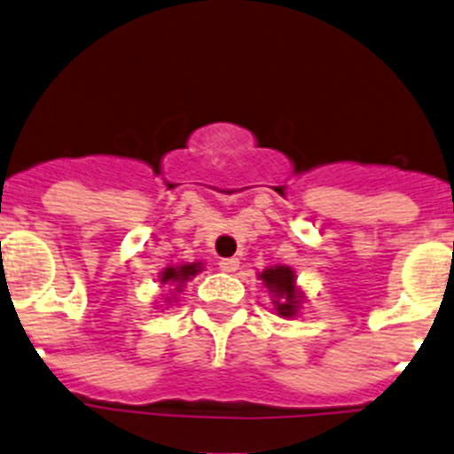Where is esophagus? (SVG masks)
<instances>
[{
  "mask_svg": "<svg viewBox=\"0 0 454 454\" xmlns=\"http://www.w3.org/2000/svg\"><path fill=\"white\" fill-rule=\"evenodd\" d=\"M219 270L226 271V274H235V271L239 270V259H235V256H231V259H222L219 261Z\"/></svg>",
  "mask_w": 454,
  "mask_h": 454,
  "instance_id": "obj_1",
  "label": "esophagus"
}]
</instances>
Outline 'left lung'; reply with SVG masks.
<instances>
[{
	"mask_svg": "<svg viewBox=\"0 0 454 454\" xmlns=\"http://www.w3.org/2000/svg\"><path fill=\"white\" fill-rule=\"evenodd\" d=\"M256 278L261 280V285L267 289V294L271 295V304H274L271 311L283 319L300 317V313H302V302L307 300V295L300 289L295 270H291L289 265L276 263L265 267L263 271H259Z\"/></svg>",
	"mask_w": 454,
	"mask_h": 454,
	"instance_id": "obj_1",
	"label": "left lung"
}]
</instances>
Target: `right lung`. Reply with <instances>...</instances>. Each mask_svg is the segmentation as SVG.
I'll list each match as a JSON object with an SVG mask.
<instances>
[{
    "mask_svg": "<svg viewBox=\"0 0 454 454\" xmlns=\"http://www.w3.org/2000/svg\"><path fill=\"white\" fill-rule=\"evenodd\" d=\"M204 270V263L202 261H193V263H176V265H167L163 270L159 271V283L167 285L169 287V295H165L163 302L165 304H159V307H169V304L178 302V294H183L184 285L189 283L191 278H195V276L200 274V271Z\"/></svg>",
    "mask_w": 454,
    "mask_h": 454,
    "instance_id": "obj_1",
    "label": "right lung"
}]
</instances>
